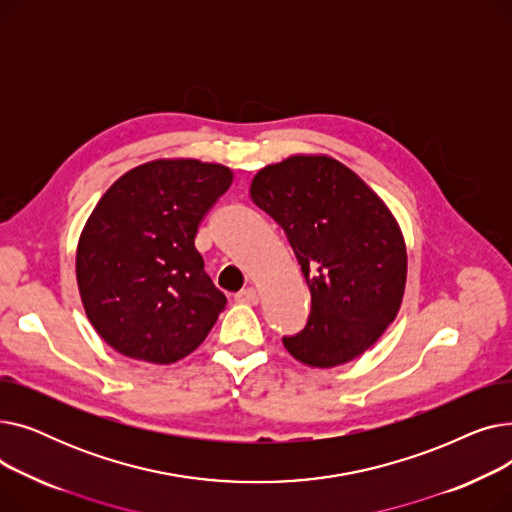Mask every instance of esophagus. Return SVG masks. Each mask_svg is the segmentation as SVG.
<instances>
[{
    "label": "esophagus",
    "instance_id": "esophagus-1",
    "mask_svg": "<svg viewBox=\"0 0 512 512\" xmlns=\"http://www.w3.org/2000/svg\"><path fill=\"white\" fill-rule=\"evenodd\" d=\"M236 301L238 303H245V305H257L259 303V294H257L255 288H245V290H240L236 294Z\"/></svg>",
    "mask_w": 512,
    "mask_h": 512
}]
</instances>
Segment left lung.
<instances>
[{
    "label": "left lung",
    "instance_id": "left-lung-1",
    "mask_svg": "<svg viewBox=\"0 0 512 512\" xmlns=\"http://www.w3.org/2000/svg\"><path fill=\"white\" fill-rule=\"evenodd\" d=\"M251 199L282 226L311 292L307 326L286 351L330 369L363 355L398 315L407 245L388 205L338 159L290 155L261 168Z\"/></svg>",
    "mask_w": 512,
    "mask_h": 512
}]
</instances>
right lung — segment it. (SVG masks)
<instances>
[{
    "mask_svg": "<svg viewBox=\"0 0 512 512\" xmlns=\"http://www.w3.org/2000/svg\"><path fill=\"white\" fill-rule=\"evenodd\" d=\"M199 159H155L120 176L80 232L76 282L95 332L124 357L170 365L191 355L226 307L195 236L232 184Z\"/></svg>",
    "mask_w": 512,
    "mask_h": 512,
    "instance_id": "1",
    "label": "right lung"
}]
</instances>
